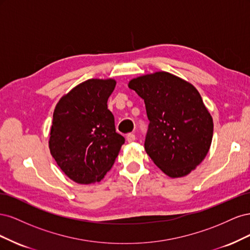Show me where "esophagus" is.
Returning <instances> with one entry per match:
<instances>
[{
	"label": "esophagus",
	"mask_w": 250,
	"mask_h": 250,
	"mask_svg": "<svg viewBox=\"0 0 250 250\" xmlns=\"http://www.w3.org/2000/svg\"><path fill=\"white\" fill-rule=\"evenodd\" d=\"M126 140H127V142L128 143H132V142H134L135 141V135L133 134V133H129L126 137Z\"/></svg>",
	"instance_id": "obj_1"
}]
</instances>
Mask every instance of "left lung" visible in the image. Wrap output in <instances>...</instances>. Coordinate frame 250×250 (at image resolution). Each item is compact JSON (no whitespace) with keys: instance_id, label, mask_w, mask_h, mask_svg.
Masks as SVG:
<instances>
[{"instance_id":"1","label":"left lung","mask_w":250,"mask_h":250,"mask_svg":"<svg viewBox=\"0 0 250 250\" xmlns=\"http://www.w3.org/2000/svg\"><path fill=\"white\" fill-rule=\"evenodd\" d=\"M146 105L150 121L145 150L166 175L184 177L206 158L214 123L196 87L168 72H155L128 83Z\"/></svg>"}]
</instances>
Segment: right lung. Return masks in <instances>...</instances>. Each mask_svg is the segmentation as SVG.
I'll use <instances>...</instances> for the list:
<instances>
[{"instance_id":"right-lung-1","label":"right lung","mask_w":250,"mask_h":250,"mask_svg":"<svg viewBox=\"0 0 250 250\" xmlns=\"http://www.w3.org/2000/svg\"><path fill=\"white\" fill-rule=\"evenodd\" d=\"M115 79H88L63 95L53 112L49 148L58 167L80 185L101 181L125 142L107 100Z\"/></svg>"}]
</instances>
